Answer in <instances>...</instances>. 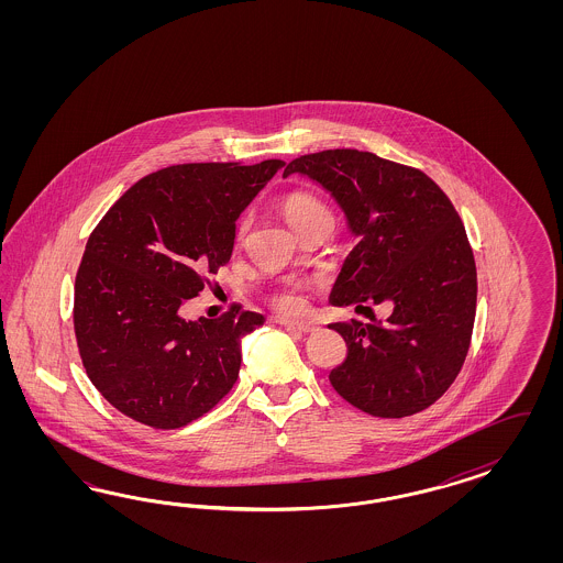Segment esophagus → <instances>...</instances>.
Here are the masks:
<instances>
[{
    "instance_id": "1",
    "label": "esophagus",
    "mask_w": 563,
    "mask_h": 563,
    "mask_svg": "<svg viewBox=\"0 0 563 563\" xmlns=\"http://www.w3.org/2000/svg\"><path fill=\"white\" fill-rule=\"evenodd\" d=\"M278 324L289 328V330H297V332H313L318 325L309 324V322H295V320H287V318H278Z\"/></svg>"
}]
</instances>
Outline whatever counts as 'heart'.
Returning <instances> with one entry per match:
<instances>
[{
    "mask_svg": "<svg viewBox=\"0 0 563 563\" xmlns=\"http://www.w3.org/2000/svg\"><path fill=\"white\" fill-rule=\"evenodd\" d=\"M280 208H283L285 219L289 221L290 227H292L295 231H299L301 227H306L307 222L313 221V219H318V217L330 214L328 206H325L318 196H313V194H309V191H290V194L285 196ZM247 229H250V221H247V219H243V221L239 222L238 241L245 238ZM268 301H271L278 311H283V313H299V311H303V307H306L303 292H301V287H297V285L285 287V289L273 290L271 297H268Z\"/></svg>",
    "mask_w": 563,
    "mask_h": 563,
    "instance_id": "b5f03b06",
    "label": "heart"
}]
</instances>
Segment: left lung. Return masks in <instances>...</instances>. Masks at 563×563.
Wrapping results in <instances>:
<instances>
[{"instance_id":"1","label":"left lung","mask_w":563,"mask_h":563,"mask_svg":"<svg viewBox=\"0 0 563 563\" xmlns=\"http://www.w3.org/2000/svg\"><path fill=\"white\" fill-rule=\"evenodd\" d=\"M290 173L328 189L358 238L332 303L393 309L384 324L330 325L349 346L332 388L382 419L426 410L461 374L477 311V266L456 208L423 170L374 153L303 154L283 177Z\"/></svg>"}]
</instances>
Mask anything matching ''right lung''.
Listing matches in <instances>:
<instances>
[{"label":"right lung","mask_w":563,"mask_h":563,"mask_svg":"<svg viewBox=\"0 0 563 563\" xmlns=\"http://www.w3.org/2000/svg\"><path fill=\"white\" fill-rule=\"evenodd\" d=\"M283 165L154 170L90 233L74 285V332L86 375L125 417L154 429L188 426L238 382L239 339L264 316L233 303L217 320L188 322L179 307L231 260L239 214Z\"/></svg>","instance_id":"right-lung-1"}]
</instances>
